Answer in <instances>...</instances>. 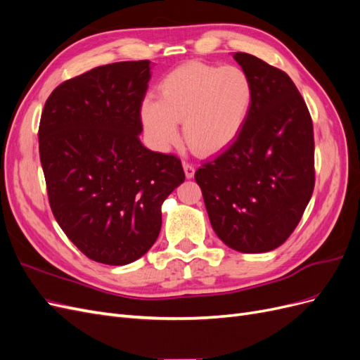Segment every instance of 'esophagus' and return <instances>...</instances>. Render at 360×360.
<instances>
[{"instance_id":"34e87169","label":"esophagus","mask_w":360,"mask_h":360,"mask_svg":"<svg viewBox=\"0 0 360 360\" xmlns=\"http://www.w3.org/2000/svg\"><path fill=\"white\" fill-rule=\"evenodd\" d=\"M183 169H184V176H186V179H192L195 176V167L192 165V163L184 162Z\"/></svg>"}]
</instances>
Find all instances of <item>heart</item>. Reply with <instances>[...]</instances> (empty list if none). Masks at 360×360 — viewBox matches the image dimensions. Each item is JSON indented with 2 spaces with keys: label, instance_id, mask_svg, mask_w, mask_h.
<instances>
[{
  "label": "heart",
  "instance_id": "obj_1",
  "mask_svg": "<svg viewBox=\"0 0 360 360\" xmlns=\"http://www.w3.org/2000/svg\"><path fill=\"white\" fill-rule=\"evenodd\" d=\"M159 101H143L139 118L148 143L167 151L183 138L195 153L212 156L230 147L242 134L254 105V84L237 66L189 61L171 70L159 84Z\"/></svg>",
  "mask_w": 360,
  "mask_h": 360
}]
</instances>
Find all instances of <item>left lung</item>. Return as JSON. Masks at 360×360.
Listing matches in <instances>:
<instances>
[{"label":"left lung","instance_id":"left-lung-1","mask_svg":"<svg viewBox=\"0 0 360 360\" xmlns=\"http://www.w3.org/2000/svg\"><path fill=\"white\" fill-rule=\"evenodd\" d=\"M233 57L252 79V111L234 144L195 180L217 237L238 252L261 254L287 240L312 197V120L285 72L250 53Z\"/></svg>","mask_w":360,"mask_h":360}]
</instances>
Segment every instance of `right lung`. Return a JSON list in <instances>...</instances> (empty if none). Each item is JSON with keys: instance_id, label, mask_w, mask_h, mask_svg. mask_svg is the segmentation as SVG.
<instances>
[{"instance_id": "obj_1", "label": "right lung", "mask_w": 360, "mask_h": 360, "mask_svg": "<svg viewBox=\"0 0 360 360\" xmlns=\"http://www.w3.org/2000/svg\"><path fill=\"white\" fill-rule=\"evenodd\" d=\"M151 63L122 61L58 85L43 108L39 151L53 216L93 261L134 263L153 246L162 204L184 181L179 158L139 141Z\"/></svg>"}]
</instances>
